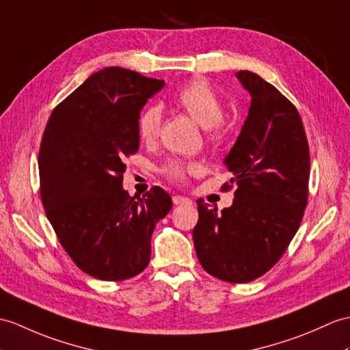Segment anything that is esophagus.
I'll list each match as a JSON object with an SVG mask.
<instances>
[{
    "label": "esophagus",
    "mask_w": 350,
    "mask_h": 350,
    "mask_svg": "<svg viewBox=\"0 0 350 350\" xmlns=\"http://www.w3.org/2000/svg\"><path fill=\"white\" fill-rule=\"evenodd\" d=\"M173 202L176 206H182V204H192V200L182 197V195H174L173 197Z\"/></svg>",
    "instance_id": "34e87169"
}]
</instances>
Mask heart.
<instances>
[{
	"instance_id": "b5f03b06",
	"label": "heart",
	"mask_w": 350,
	"mask_h": 350,
	"mask_svg": "<svg viewBox=\"0 0 350 350\" xmlns=\"http://www.w3.org/2000/svg\"><path fill=\"white\" fill-rule=\"evenodd\" d=\"M174 101L201 128L207 129L210 140H217L221 137L219 124L224 118V104L206 82L193 80V82L178 89L174 95ZM161 120L162 109L158 104H150L142 111V115L138 116L137 129L143 142H153L159 135ZM198 168L200 167L197 164H183V162L178 161H170L164 167V173L172 180L182 182L185 180L186 174L197 173Z\"/></svg>"
}]
</instances>
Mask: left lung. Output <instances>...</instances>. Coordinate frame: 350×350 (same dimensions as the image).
Here are the masks:
<instances>
[{"label":"left lung","mask_w":350,"mask_h":350,"mask_svg":"<svg viewBox=\"0 0 350 350\" xmlns=\"http://www.w3.org/2000/svg\"><path fill=\"white\" fill-rule=\"evenodd\" d=\"M235 77L250 95L247 118L224 159L237 189L232 204L221 213L197 201L192 237L208 274L246 283L270 270L298 231L310 155L294 104L255 72L240 70Z\"/></svg>","instance_id":"obj_1"}]
</instances>
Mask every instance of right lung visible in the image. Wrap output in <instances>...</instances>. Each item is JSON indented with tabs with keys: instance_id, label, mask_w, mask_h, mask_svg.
<instances>
[{
	"instance_id": "obj_1",
	"label": "right lung",
	"mask_w": 350,
	"mask_h": 350,
	"mask_svg": "<svg viewBox=\"0 0 350 350\" xmlns=\"http://www.w3.org/2000/svg\"><path fill=\"white\" fill-rule=\"evenodd\" d=\"M164 80L107 67L94 72L49 119L38 153L46 216L62 247L92 278L119 282L150 261L153 230L173 207L155 186L124 189L125 157L140 146L137 122Z\"/></svg>"
}]
</instances>
